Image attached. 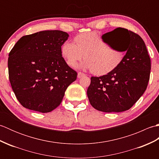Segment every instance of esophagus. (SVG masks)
I'll list each match as a JSON object with an SVG mask.
<instances>
[{
  "label": "esophagus",
  "mask_w": 159,
  "mask_h": 159,
  "mask_svg": "<svg viewBox=\"0 0 159 159\" xmlns=\"http://www.w3.org/2000/svg\"><path fill=\"white\" fill-rule=\"evenodd\" d=\"M85 76V74L84 73H82V72L78 73V78H79V79H80V78H81L83 76Z\"/></svg>",
  "instance_id": "1"
}]
</instances>
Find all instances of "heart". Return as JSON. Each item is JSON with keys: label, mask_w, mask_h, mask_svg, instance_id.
<instances>
[{"label": "heart", "mask_w": 159, "mask_h": 159, "mask_svg": "<svg viewBox=\"0 0 159 159\" xmlns=\"http://www.w3.org/2000/svg\"><path fill=\"white\" fill-rule=\"evenodd\" d=\"M74 41L76 45L66 41L61 48L62 57L71 67L83 57L85 60L80 67L92 70L93 74L100 75L113 70L124 57L123 52L111 48L97 32L82 33L76 36Z\"/></svg>", "instance_id": "heart-1"}]
</instances>
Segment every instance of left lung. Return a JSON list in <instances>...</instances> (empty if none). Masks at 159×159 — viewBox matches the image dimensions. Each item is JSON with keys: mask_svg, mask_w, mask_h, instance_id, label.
<instances>
[{"mask_svg": "<svg viewBox=\"0 0 159 159\" xmlns=\"http://www.w3.org/2000/svg\"><path fill=\"white\" fill-rule=\"evenodd\" d=\"M126 52L122 60L106 75L91 78L87 94L92 106L106 113L128 110L146 91L151 70L150 58L141 37L126 29L117 28L102 35Z\"/></svg>", "mask_w": 159, "mask_h": 159, "instance_id": "obj_1", "label": "left lung"}]
</instances>
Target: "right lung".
I'll return each mask as SVG.
<instances>
[{
	"mask_svg": "<svg viewBox=\"0 0 159 159\" xmlns=\"http://www.w3.org/2000/svg\"><path fill=\"white\" fill-rule=\"evenodd\" d=\"M66 32L43 31L22 37L9 54V79L17 99L26 109L53 111L77 77L66 63L61 48Z\"/></svg>",
	"mask_w": 159,
	"mask_h": 159,
	"instance_id": "add662e5",
	"label": "right lung"
}]
</instances>
